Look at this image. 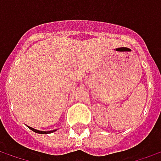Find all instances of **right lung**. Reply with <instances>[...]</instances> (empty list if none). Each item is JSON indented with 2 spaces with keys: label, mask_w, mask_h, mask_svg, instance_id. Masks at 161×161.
Masks as SVG:
<instances>
[{
  "label": "right lung",
  "mask_w": 161,
  "mask_h": 161,
  "mask_svg": "<svg viewBox=\"0 0 161 161\" xmlns=\"http://www.w3.org/2000/svg\"><path fill=\"white\" fill-rule=\"evenodd\" d=\"M28 128L31 129V130H33V132H35V133H38V134H44V135H46V134H51V133H53V132L57 131V129H54V130H51V131H40V130H37L35 128H31L29 126H27Z\"/></svg>",
  "instance_id": "obj_1"
}]
</instances>
